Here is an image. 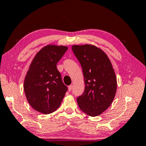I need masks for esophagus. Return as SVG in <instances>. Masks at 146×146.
<instances>
[{
    "label": "esophagus",
    "mask_w": 146,
    "mask_h": 146,
    "mask_svg": "<svg viewBox=\"0 0 146 146\" xmlns=\"http://www.w3.org/2000/svg\"><path fill=\"white\" fill-rule=\"evenodd\" d=\"M72 87H73V85H70V86H68V91L70 92L72 90Z\"/></svg>",
    "instance_id": "34e87169"
}]
</instances>
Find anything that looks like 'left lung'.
<instances>
[{"label":"left lung","mask_w":146,"mask_h":146,"mask_svg":"<svg viewBox=\"0 0 146 146\" xmlns=\"http://www.w3.org/2000/svg\"><path fill=\"white\" fill-rule=\"evenodd\" d=\"M72 51L81 65L85 91L77 98L81 111L98 116L111 105L117 91V79L106 53L93 45H74Z\"/></svg>","instance_id":"left-lung-1"}]
</instances>
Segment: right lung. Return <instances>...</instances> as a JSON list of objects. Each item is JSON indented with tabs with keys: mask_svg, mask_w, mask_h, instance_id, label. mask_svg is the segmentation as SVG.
Masks as SVG:
<instances>
[{
	"mask_svg": "<svg viewBox=\"0 0 146 146\" xmlns=\"http://www.w3.org/2000/svg\"><path fill=\"white\" fill-rule=\"evenodd\" d=\"M67 49L66 46L47 45L36 54L31 63L24 90L27 101L36 111L49 114L60 107L68 88L56 65Z\"/></svg>",
	"mask_w": 146,
	"mask_h": 146,
	"instance_id": "obj_1",
	"label": "right lung"
}]
</instances>
